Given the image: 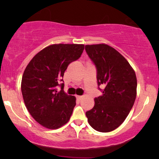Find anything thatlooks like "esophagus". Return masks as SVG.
<instances>
[{
  "mask_svg": "<svg viewBox=\"0 0 159 159\" xmlns=\"http://www.w3.org/2000/svg\"><path fill=\"white\" fill-rule=\"evenodd\" d=\"M76 98H77V99H78V100H81L82 96V95H76Z\"/></svg>",
  "mask_w": 159,
  "mask_h": 159,
  "instance_id": "obj_1",
  "label": "esophagus"
}]
</instances>
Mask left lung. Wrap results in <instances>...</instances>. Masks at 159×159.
Masks as SVG:
<instances>
[{"mask_svg": "<svg viewBox=\"0 0 159 159\" xmlns=\"http://www.w3.org/2000/svg\"><path fill=\"white\" fill-rule=\"evenodd\" d=\"M85 51L96 68L98 85L103 93L95 98L94 107L85 113L86 116L97 131H113L123 123L134 105L135 73L125 58L109 45H88Z\"/></svg>", "mask_w": 159, "mask_h": 159, "instance_id": "8db88e82", "label": "left lung"}]
</instances>
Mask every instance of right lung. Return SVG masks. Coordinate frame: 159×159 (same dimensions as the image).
<instances>
[{"instance_id": "obj_1", "label": "right lung", "mask_w": 159, "mask_h": 159, "mask_svg": "<svg viewBox=\"0 0 159 159\" xmlns=\"http://www.w3.org/2000/svg\"><path fill=\"white\" fill-rule=\"evenodd\" d=\"M84 48V45H51L37 53L26 67L21 86L24 101L31 116L43 127L58 129L70 119L76 98L64 93L63 77Z\"/></svg>"}]
</instances>
